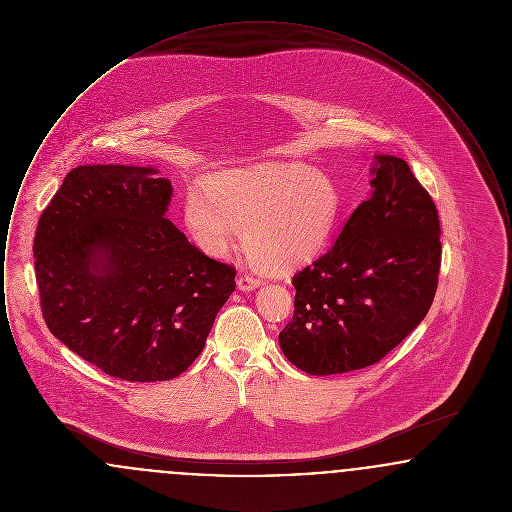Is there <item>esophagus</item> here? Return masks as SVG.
I'll use <instances>...</instances> for the list:
<instances>
[{"mask_svg": "<svg viewBox=\"0 0 512 512\" xmlns=\"http://www.w3.org/2000/svg\"><path fill=\"white\" fill-rule=\"evenodd\" d=\"M259 286H261V280H257V278L249 276V274H240V276H238V288H240L242 292H253V290H257Z\"/></svg>", "mask_w": 512, "mask_h": 512, "instance_id": "1", "label": "esophagus"}]
</instances>
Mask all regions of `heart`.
Segmentation results:
<instances>
[{
    "label": "heart",
    "instance_id": "obj_1",
    "mask_svg": "<svg viewBox=\"0 0 512 512\" xmlns=\"http://www.w3.org/2000/svg\"><path fill=\"white\" fill-rule=\"evenodd\" d=\"M341 217L338 184L303 165H255L215 172L188 188L184 224L209 257H226L244 228L245 249L263 265L311 261Z\"/></svg>",
    "mask_w": 512,
    "mask_h": 512
}]
</instances>
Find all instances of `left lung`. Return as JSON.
<instances>
[{
    "mask_svg": "<svg viewBox=\"0 0 512 512\" xmlns=\"http://www.w3.org/2000/svg\"><path fill=\"white\" fill-rule=\"evenodd\" d=\"M370 195L336 242L293 276L295 313L282 353L307 374L378 363L424 320L441 265V230L430 194L409 165L376 153Z\"/></svg>",
    "mask_w": 512,
    "mask_h": 512,
    "instance_id": "8db88e82",
    "label": "left lung"
}]
</instances>
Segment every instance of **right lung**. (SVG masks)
<instances>
[{
    "label": "right lung",
    "mask_w": 512,
    "mask_h": 512,
    "mask_svg": "<svg viewBox=\"0 0 512 512\" xmlns=\"http://www.w3.org/2000/svg\"><path fill=\"white\" fill-rule=\"evenodd\" d=\"M155 167L80 165L38 220L36 282L49 332L126 382H165L205 347L236 270L167 219Z\"/></svg>",
    "instance_id": "obj_1"
}]
</instances>
